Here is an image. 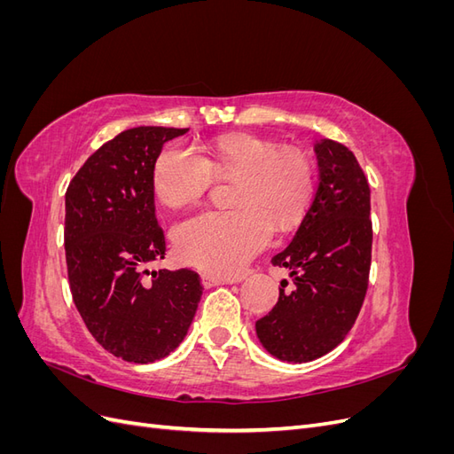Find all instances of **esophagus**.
<instances>
[{
  "instance_id": "esophagus-1",
  "label": "esophagus",
  "mask_w": 454,
  "mask_h": 454,
  "mask_svg": "<svg viewBox=\"0 0 454 454\" xmlns=\"http://www.w3.org/2000/svg\"><path fill=\"white\" fill-rule=\"evenodd\" d=\"M200 280H202V286H204V287H214V286H222V284L231 282L229 278L217 277V274H210V272H202V274H200Z\"/></svg>"
}]
</instances>
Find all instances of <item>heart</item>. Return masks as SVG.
Returning a JSON list of instances; mask_svg holds the SVG:
<instances>
[{"label":"heart","mask_w":454,"mask_h":454,"mask_svg":"<svg viewBox=\"0 0 454 454\" xmlns=\"http://www.w3.org/2000/svg\"><path fill=\"white\" fill-rule=\"evenodd\" d=\"M232 180L229 210H206L174 227L184 263L214 274H237L265 248L272 227H294L314 195V168L299 149L255 134H227L204 144L199 155L177 144L155 159L153 193L170 208L197 202L212 180Z\"/></svg>","instance_id":"heart-1"}]
</instances>
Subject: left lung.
<instances>
[{"label": "left lung", "instance_id": "8db88e82", "mask_svg": "<svg viewBox=\"0 0 454 454\" xmlns=\"http://www.w3.org/2000/svg\"><path fill=\"white\" fill-rule=\"evenodd\" d=\"M318 185L294 240L272 257L290 269L272 310L255 322L257 337L278 360L303 364L333 350L364 305L373 225L369 184L354 153L320 140Z\"/></svg>", "mask_w": 454, "mask_h": 454}]
</instances>
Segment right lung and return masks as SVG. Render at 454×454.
Listing matches in <instances>:
<instances>
[{"mask_svg":"<svg viewBox=\"0 0 454 454\" xmlns=\"http://www.w3.org/2000/svg\"><path fill=\"white\" fill-rule=\"evenodd\" d=\"M187 129L136 127L106 142L66 191L64 246L74 303L90 335L117 358L168 356L193 322L202 286L189 269L151 272L167 242L155 217L153 167Z\"/></svg>","mask_w":454,"mask_h":454,"instance_id":"right-lung-1","label":"right lung"}]
</instances>
